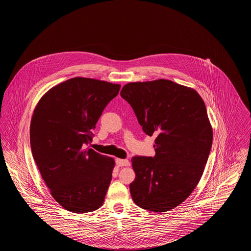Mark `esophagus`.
I'll return each instance as SVG.
<instances>
[{"label": "esophagus", "instance_id": "esophagus-1", "mask_svg": "<svg viewBox=\"0 0 251 251\" xmlns=\"http://www.w3.org/2000/svg\"><path fill=\"white\" fill-rule=\"evenodd\" d=\"M116 164L118 166H128L129 161L127 159H121V158H116Z\"/></svg>", "mask_w": 251, "mask_h": 251}]
</instances>
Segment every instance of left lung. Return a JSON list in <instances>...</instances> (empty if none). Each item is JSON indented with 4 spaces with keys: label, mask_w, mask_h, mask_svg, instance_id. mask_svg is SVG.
Wrapping results in <instances>:
<instances>
[{
    "label": "left lung",
    "mask_w": 251,
    "mask_h": 251,
    "mask_svg": "<svg viewBox=\"0 0 251 251\" xmlns=\"http://www.w3.org/2000/svg\"><path fill=\"white\" fill-rule=\"evenodd\" d=\"M121 97L133 109L144 132L155 136L154 156H133L134 203L150 212H167L182 203L201 179L213 130L199 94L159 79L125 85Z\"/></svg>",
    "instance_id": "1"
}]
</instances>
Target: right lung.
Segmentation results:
<instances>
[{
	"label": "right lung",
	"instance_id": "obj_1",
	"mask_svg": "<svg viewBox=\"0 0 251 251\" xmlns=\"http://www.w3.org/2000/svg\"><path fill=\"white\" fill-rule=\"evenodd\" d=\"M120 88L75 77L50 89L34 111L30 127L34 159L53 198L72 213L93 212L104 202L115 161L86 147Z\"/></svg>",
	"mask_w": 251,
	"mask_h": 251
}]
</instances>
